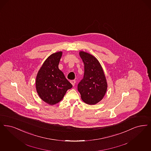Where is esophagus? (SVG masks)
I'll list each match as a JSON object with an SVG mask.
<instances>
[{
  "label": "esophagus",
  "mask_w": 151,
  "mask_h": 151,
  "mask_svg": "<svg viewBox=\"0 0 151 151\" xmlns=\"http://www.w3.org/2000/svg\"><path fill=\"white\" fill-rule=\"evenodd\" d=\"M70 83L72 84L73 86H75V83H76V81H75V80H71V81H70Z\"/></svg>",
  "instance_id": "34e87169"
}]
</instances>
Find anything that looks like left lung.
Returning <instances> with one entry per match:
<instances>
[{
	"label": "left lung",
	"instance_id": "1",
	"mask_svg": "<svg viewBox=\"0 0 151 151\" xmlns=\"http://www.w3.org/2000/svg\"><path fill=\"white\" fill-rule=\"evenodd\" d=\"M80 56L84 64V74L78 85V90L85 103L96 104L102 99L107 91L106 77L96 58L84 52H80Z\"/></svg>",
	"mask_w": 151,
	"mask_h": 151
}]
</instances>
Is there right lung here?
Here are the masks:
<instances>
[{"label": "right lung", "instance_id": "add662e5", "mask_svg": "<svg viewBox=\"0 0 151 151\" xmlns=\"http://www.w3.org/2000/svg\"><path fill=\"white\" fill-rule=\"evenodd\" d=\"M62 54L59 52L50 55L44 62L36 76L38 95L42 101L50 105L60 102L67 91L73 87L58 68Z\"/></svg>", "mask_w": 151, "mask_h": 151}]
</instances>
